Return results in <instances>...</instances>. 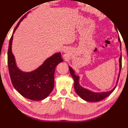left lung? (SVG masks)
Instances as JSON below:
<instances>
[{
	"label": "left lung",
	"mask_w": 128,
	"mask_h": 128,
	"mask_svg": "<svg viewBox=\"0 0 128 128\" xmlns=\"http://www.w3.org/2000/svg\"><path fill=\"white\" fill-rule=\"evenodd\" d=\"M119 41L120 42V38H118ZM120 48H121V45L120 44ZM121 67H122V55H120V73H119L118 75V80H117V83H118L119 78H120V70H121ZM69 69L70 70V73L71 76H72V78L74 79V89L75 91H76V93L78 94V96H80V97L82 98V99H83L84 100L86 101H90V102H97V101H99L101 100H102L103 99H104L105 98L109 96L110 94H111L112 92H113V91L115 90V86L114 88L111 91H110V92H92V91H90L87 90L86 88H83L79 84V83H78V80H79V77L78 76H76L74 74V72L72 69V68L71 67L69 66Z\"/></svg>",
	"instance_id": "8db88e82"
}]
</instances>
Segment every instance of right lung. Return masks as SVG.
<instances>
[{
	"label": "right lung",
	"mask_w": 128,
	"mask_h": 128,
	"mask_svg": "<svg viewBox=\"0 0 128 128\" xmlns=\"http://www.w3.org/2000/svg\"><path fill=\"white\" fill-rule=\"evenodd\" d=\"M25 17L26 15L19 21L10 38L8 53V71L12 84L21 95L31 100H42L48 97L53 90L55 68L63 62V59L60 52L56 53L31 72H23L17 67L12 52V41L14 32Z\"/></svg>",
	"instance_id": "add662e5"
}]
</instances>
